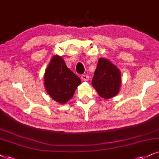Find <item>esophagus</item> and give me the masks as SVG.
<instances>
[{
	"instance_id": "esophagus-1",
	"label": "esophagus",
	"mask_w": 159,
	"mask_h": 159,
	"mask_svg": "<svg viewBox=\"0 0 159 159\" xmlns=\"http://www.w3.org/2000/svg\"><path fill=\"white\" fill-rule=\"evenodd\" d=\"M81 78L82 79V81H87L89 80V75H82L81 76Z\"/></svg>"
}]
</instances>
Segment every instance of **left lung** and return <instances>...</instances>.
<instances>
[{
    "label": "left lung",
    "mask_w": 159,
    "mask_h": 159,
    "mask_svg": "<svg viewBox=\"0 0 159 159\" xmlns=\"http://www.w3.org/2000/svg\"><path fill=\"white\" fill-rule=\"evenodd\" d=\"M121 73L108 59H98L92 85L101 98L110 99L118 94L121 84Z\"/></svg>",
    "instance_id": "8db88e82"
}]
</instances>
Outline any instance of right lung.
Here are the masks:
<instances>
[{
  "label": "right lung",
  "mask_w": 159,
  "mask_h": 159,
  "mask_svg": "<svg viewBox=\"0 0 159 159\" xmlns=\"http://www.w3.org/2000/svg\"><path fill=\"white\" fill-rule=\"evenodd\" d=\"M46 91L53 100L65 104L73 97L81 81L66 66L60 55L52 57L43 75Z\"/></svg>",
  "instance_id": "right-lung-1"
}]
</instances>
